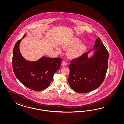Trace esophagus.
I'll return each instance as SVG.
<instances>
[{
    "instance_id": "34e87169",
    "label": "esophagus",
    "mask_w": 124,
    "mask_h": 124,
    "mask_svg": "<svg viewBox=\"0 0 124 124\" xmlns=\"http://www.w3.org/2000/svg\"><path fill=\"white\" fill-rule=\"evenodd\" d=\"M61 65H62V66H66V65H67V63H66V61H63V62L62 63Z\"/></svg>"
}]
</instances>
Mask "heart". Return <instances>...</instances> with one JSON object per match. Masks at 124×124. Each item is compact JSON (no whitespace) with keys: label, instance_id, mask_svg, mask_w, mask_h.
I'll list each match as a JSON object with an SVG mask.
<instances>
[{"label":"heart","instance_id":"obj_1","mask_svg":"<svg viewBox=\"0 0 124 124\" xmlns=\"http://www.w3.org/2000/svg\"><path fill=\"white\" fill-rule=\"evenodd\" d=\"M81 40L78 38H72L64 42L62 47L64 49L67 50L68 56L72 59H76L81 56L85 53L86 47L83 43H80ZM57 51L61 53L62 51L60 47H57Z\"/></svg>","mask_w":124,"mask_h":124}]
</instances>
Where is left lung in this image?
I'll return each mask as SVG.
<instances>
[{
	"instance_id": "8db88e82",
	"label": "left lung",
	"mask_w": 124,
	"mask_h": 124,
	"mask_svg": "<svg viewBox=\"0 0 124 124\" xmlns=\"http://www.w3.org/2000/svg\"><path fill=\"white\" fill-rule=\"evenodd\" d=\"M92 50V55L89 57ZM108 59V52L98 37L93 49L71 62L68 78L70 86L79 93H88L96 89L105 78Z\"/></svg>"
}]
</instances>
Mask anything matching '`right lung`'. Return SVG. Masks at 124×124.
Masks as SVG:
<instances>
[{"label": "right lung", "instance_id": "add662e5", "mask_svg": "<svg viewBox=\"0 0 124 124\" xmlns=\"http://www.w3.org/2000/svg\"><path fill=\"white\" fill-rule=\"evenodd\" d=\"M15 44L13 54V69L16 78L27 88L39 91L45 90L52 81L54 73L60 68L61 58L42 56L34 61L24 59L19 50L23 39Z\"/></svg>", "mask_w": 124, "mask_h": 124}]
</instances>
